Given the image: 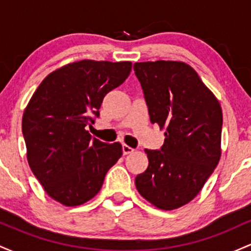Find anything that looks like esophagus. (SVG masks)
Segmentation results:
<instances>
[{
    "label": "esophagus",
    "mask_w": 251,
    "mask_h": 251,
    "mask_svg": "<svg viewBox=\"0 0 251 251\" xmlns=\"http://www.w3.org/2000/svg\"><path fill=\"white\" fill-rule=\"evenodd\" d=\"M133 151H134V149H132L131 146L126 145V144H124L123 145V153L124 154H129V153H132Z\"/></svg>",
    "instance_id": "esophagus-1"
}]
</instances>
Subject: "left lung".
Segmentation results:
<instances>
[{"label": "left lung", "instance_id": "8db88e82", "mask_svg": "<svg viewBox=\"0 0 251 251\" xmlns=\"http://www.w3.org/2000/svg\"><path fill=\"white\" fill-rule=\"evenodd\" d=\"M133 68L150 120L165 129L162 149L145 150L149 166L135 177V188L155 208H180L200 194L221 159V105L188 63L159 60Z\"/></svg>", "mask_w": 251, "mask_h": 251}]
</instances>
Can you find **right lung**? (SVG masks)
Listing matches in <instances>:
<instances>
[{
    "instance_id": "add662e5",
    "label": "right lung",
    "mask_w": 251,
    "mask_h": 251,
    "mask_svg": "<svg viewBox=\"0 0 251 251\" xmlns=\"http://www.w3.org/2000/svg\"><path fill=\"white\" fill-rule=\"evenodd\" d=\"M131 68L129 61L81 60L51 72L34 92L22 133L31 171L54 201L76 206L92 200L122 157V144L100 142L86 127Z\"/></svg>"
}]
</instances>
